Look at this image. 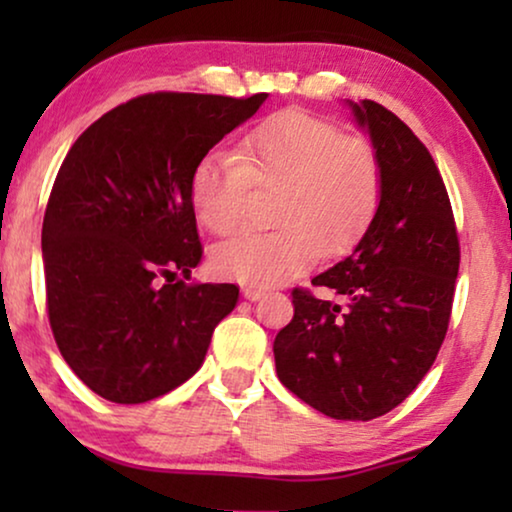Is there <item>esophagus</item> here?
<instances>
[{
	"instance_id": "34e87169",
	"label": "esophagus",
	"mask_w": 512,
	"mask_h": 512,
	"mask_svg": "<svg viewBox=\"0 0 512 512\" xmlns=\"http://www.w3.org/2000/svg\"><path fill=\"white\" fill-rule=\"evenodd\" d=\"M242 293H244V298H249V300H258L263 296V289H258V286H242Z\"/></svg>"
}]
</instances>
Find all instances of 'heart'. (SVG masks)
<instances>
[{
    "label": "heart",
    "mask_w": 512,
    "mask_h": 512,
    "mask_svg": "<svg viewBox=\"0 0 512 512\" xmlns=\"http://www.w3.org/2000/svg\"><path fill=\"white\" fill-rule=\"evenodd\" d=\"M256 191H279L270 233H242L219 244L212 268L247 284L284 282L326 256L354 247L382 202L384 174L375 146L345 137L310 111L265 118L237 146V156L209 153L191 174L195 216L214 235L249 219Z\"/></svg>",
    "instance_id": "b5f03b06"
}]
</instances>
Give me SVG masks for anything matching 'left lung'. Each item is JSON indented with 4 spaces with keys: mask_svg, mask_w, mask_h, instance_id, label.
I'll return each mask as SVG.
<instances>
[{
    "mask_svg": "<svg viewBox=\"0 0 512 512\" xmlns=\"http://www.w3.org/2000/svg\"><path fill=\"white\" fill-rule=\"evenodd\" d=\"M380 156L382 202L345 261L312 279L340 300L291 291L275 338L277 377L300 401L347 422L387 415L436 361L450 326L459 235L438 165L382 104H352Z\"/></svg>",
    "mask_w": 512,
    "mask_h": 512,
    "instance_id": "8db88e82",
    "label": "left lung"
}]
</instances>
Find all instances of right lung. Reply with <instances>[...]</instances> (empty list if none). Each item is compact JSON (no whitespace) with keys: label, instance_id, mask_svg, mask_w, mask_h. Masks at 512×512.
Returning a JSON list of instances; mask_svg holds the SVG:
<instances>
[{"label":"right lung","instance_id":"add662e5","mask_svg":"<svg viewBox=\"0 0 512 512\" xmlns=\"http://www.w3.org/2000/svg\"><path fill=\"white\" fill-rule=\"evenodd\" d=\"M265 97H132L62 160L41 228L46 310L62 359L97 396L132 405L184 384L233 312L235 284L186 282L202 258L191 174Z\"/></svg>","mask_w":512,"mask_h":512}]
</instances>
